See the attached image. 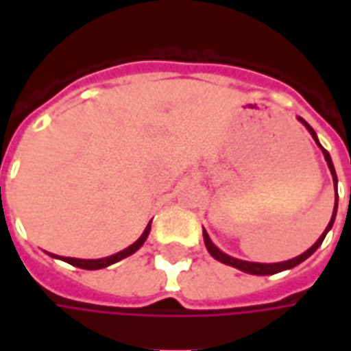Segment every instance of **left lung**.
Returning a JSON list of instances; mask_svg holds the SVG:
<instances>
[{
    "label": "left lung",
    "mask_w": 351,
    "mask_h": 351,
    "mask_svg": "<svg viewBox=\"0 0 351 351\" xmlns=\"http://www.w3.org/2000/svg\"><path fill=\"white\" fill-rule=\"evenodd\" d=\"M302 123H304V128L310 131V135H312V138L316 141L317 146L322 148V152H324V158L325 161H327V165H329V171H331V175H332V184H335V188H337V173H335V165H332V161H331V156H329V152L325 150L324 146L319 145V141H317L316 137V133H314V130L310 128L308 123L304 122L302 118H299ZM335 216H337V205H335V210H332V218L331 221H329V226H327V229L324 231V235L319 237L317 239L316 243L312 244L310 246L308 250L304 252V254H301V256H297V258L293 259H287V261H282V263H254V261H243V259H237V258H231V256H228V254H223V252L218 248V246H214V243L210 241V237L206 235V231L203 229V237H205V246H206V250H208V254L213 256L214 259H218L220 263H226L229 265V267H235V269H239V271H243V272H248V274H259V276H263V274H276V272H282V271H287V269H293V267H297L299 263H302L304 259L310 258L314 252L322 246V243H324V239L325 235H327V231L332 228V221H335Z\"/></svg>",
    "instance_id": "1"
}]
</instances>
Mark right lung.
<instances>
[{
	"label": "right lung",
	"mask_w": 351,
	"mask_h": 351,
	"mask_svg": "<svg viewBox=\"0 0 351 351\" xmlns=\"http://www.w3.org/2000/svg\"><path fill=\"white\" fill-rule=\"evenodd\" d=\"M152 223V221H150ZM150 223L146 226V229L143 231V235L138 237L135 243L131 244V246H128L125 250L118 252V254H114V256H108V258H101V259H77V258H64L65 263L73 265V267H80V269H88V271H97V269H105V267H108V265L116 263V261H120V259L128 258V256H131V254H135V252L145 244L146 237H148V233H150ZM56 258V256H54Z\"/></svg>",
	"instance_id": "right-lung-1"
}]
</instances>
